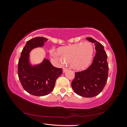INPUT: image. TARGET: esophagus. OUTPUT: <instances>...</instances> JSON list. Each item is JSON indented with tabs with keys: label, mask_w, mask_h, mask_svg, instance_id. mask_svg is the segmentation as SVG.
<instances>
[{
	"label": "esophagus",
	"mask_w": 127,
	"mask_h": 127,
	"mask_svg": "<svg viewBox=\"0 0 127 127\" xmlns=\"http://www.w3.org/2000/svg\"><path fill=\"white\" fill-rule=\"evenodd\" d=\"M68 70V69L67 68H63V72H66Z\"/></svg>",
	"instance_id": "esophagus-1"
}]
</instances>
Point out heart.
Returning <instances> with one entry per match:
<instances>
[{
	"label": "heart",
	"instance_id": "heart-1",
	"mask_svg": "<svg viewBox=\"0 0 127 127\" xmlns=\"http://www.w3.org/2000/svg\"><path fill=\"white\" fill-rule=\"evenodd\" d=\"M93 53V46L87 41L60 48L58 52L53 50L50 51L51 57L56 61L60 63L70 62L73 67L77 69H82L89 65Z\"/></svg>",
	"mask_w": 127,
	"mask_h": 127
}]
</instances>
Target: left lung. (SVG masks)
Instances as JSON below:
<instances>
[{
  "instance_id": "1",
  "label": "left lung",
  "mask_w": 127,
  "mask_h": 127,
  "mask_svg": "<svg viewBox=\"0 0 127 127\" xmlns=\"http://www.w3.org/2000/svg\"><path fill=\"white\" fill-rule=\"evenodd\" d=\"M86 39L95 44L96 53L89 68L75 73L71 85L78 95L92 97L97 96L104 89L108 77L109 66L104 46L91 37H86Z\"/></svg>"
}]
</instances>
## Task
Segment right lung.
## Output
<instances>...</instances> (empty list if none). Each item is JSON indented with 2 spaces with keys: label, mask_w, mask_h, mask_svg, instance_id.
Segmentation results:
<instances>
[{
  "label": "right lung",
  "mask_w": 127,
  "mask_h": 127,
  "mask_svg": "<svg viewBox=\"0 0 127 127\" xmlns=\"http://www.w3.org/2000/svg\"><path fill=\"white\" fill-rule=\"evenodd\" d=\"M46 38L36 37L27 41L21 52L18 64V75L21 85L28 93L36 96H45L53 91L56 79L62 74V68L54 67L49 60L44 58L38 64L30 62V53L33 49L41 48Z\"/></svg>",
  "instance_id": "1"
}]
</instances>
